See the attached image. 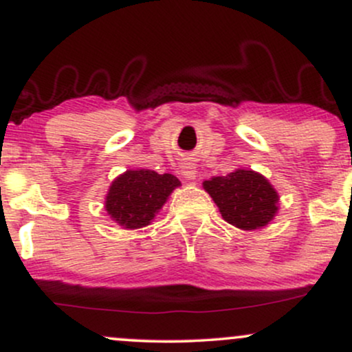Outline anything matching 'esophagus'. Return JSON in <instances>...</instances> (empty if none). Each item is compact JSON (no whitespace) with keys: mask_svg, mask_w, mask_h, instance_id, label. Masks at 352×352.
<instances>
[{"mask_svg":"<svg viewBox=\"0 0 352 352\" xmlns=\"http://www.w3.org/2000/svg\"><path fill=\"white\" fill-rule=\"evenodd\" d=\"M182 175L185 177V179H188V180H193L195 179V173H197V170H195V167H193V165H190V164H184L182 165Z\"/></svg>","mask_w":352,"mask_h":352,"instance_id":"esophagus-1","label":"esophagus"}]
</instances>
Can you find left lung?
I'll use <instances>...</instances> for the list:
<instances>
[{"label": "left lung", "mask_w": 352, "mask_h": 352, "mask_svg": "<svg viewBox=\"0 0 352 352\" xmlns=\"http://www.w3.org/2000/svg\"><path fill=\"white\" fill-rule=\"evenodd\" d=\"M204 187L220 208L221 217L236 228L265 227L278 210L276 190L256 172L238 168L225 177L205 180Z\"/></svg>", "instance_id": "8db88e82"}]
</instances>
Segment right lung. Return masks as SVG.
Listing matches in <instances>:
<instances>
[{
  "mask_svg": "<svg viewBox=\"0 0 352 352\" xmlns=\"http://www.w3.org/2000/svg\"><path fill=\"white\" fill-rule=\"evenodd\" d=\"M180 182L172 173L153 170H127L112 182L106 199V210L125 228H142L151 223L155 213L179 187Z\"/></svg>",
  "mask_w": 352,
  "mask_h": 352,
  "instance_id": "right-lung-1",
  "label": "right lung"
}]
</instances>
